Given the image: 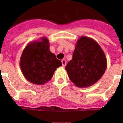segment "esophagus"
<instances>
[{"mask_svg":"<svg viewBox=\"0 0 123 123\" xmlns=\"http://www.w3.org/2000/svg\"><path fill=\"white\" fill-rule=\"evenodd\" d=\"M61 62L62 64V66H65L66 64V61L65 59H62L61 61Z\"/></svg>","mask_w":123,"mask_h":123,"instance_id":"1","label":"esophagus"}]
</instances>
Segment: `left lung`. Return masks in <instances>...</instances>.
Wrapping results in <instances>:
<instances>
[{"mask_svg": "<svg viewBox=\"0 0 123 123\" xmlns=\"http://www.w3.org/2000/svg\"><path fill=\"white\" fill-rule=\"evenodd\" d=\"M107 66V58L99 44L91 37L82 36L77 40L73 58L66 66V70L75 86L84 88L99 80Z\"/></svg>", "mask_w": 123, "mask_h": 123, "instance_id": "8db88e82", "label": "left lung"}]
</instances>
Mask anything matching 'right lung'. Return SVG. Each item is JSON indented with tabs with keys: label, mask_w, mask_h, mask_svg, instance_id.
Segmentation results:
<instances>
[{
	"label": "right lung",
	"mask_w": 123,
	"mask_h": 123,
	"mask_svg": "<svg viewBox=\"0 0 123 123\" xmlns=\"http://www.w3.org/2000/svg\"><path fill=\"white\" fill-rule=\"evenodd\" d=\"M20 66L29 82L43 85L51 80L62 62L50 52L48 39L43 37L39 41H31L25 46L20 57Z\"/></svg>",
	"instance_id": "obj_1"
}]
</instances>
